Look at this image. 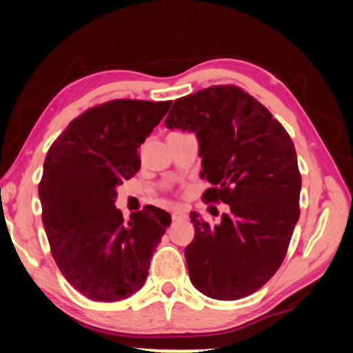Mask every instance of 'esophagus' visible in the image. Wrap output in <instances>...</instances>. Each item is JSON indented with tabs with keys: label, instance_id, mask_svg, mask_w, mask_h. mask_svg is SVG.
Listing matches in <instances>:
<instances>
[{
	"label": "esophagus",
	"instance_id": "1",
	"mask_svg": "<svg viewBox=\"0 0 353 353\" xmlns=\"http://www.w3.org/2000/svg\"><path fill=\"white\" fill-rule=\"evenodd\" d=\"M188 219V214L182 210H174L172 211V220H176V222H182V220Z\"/></svg>",
	"mask_w": 353,
	"mask_h": 353
}]
</instances>
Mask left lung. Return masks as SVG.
Instances as JSON below:
<instances>
[{
	"label": "left lung",
	"mask_w": 353,
	"mask_h": 353,
	"mask_svg": "<svg viewBox=\"0 0 353 353\" xmlns=\"http://www.w3.org/2000/svg\"><path fill=\"white\" fill-rule=\"evenodd\" d=\"M168 128L194 131L205 202L230 205L219 225L191 214L185 248L191 283L206 296L239 300L279 271L300 217L301 174L291 136L237 85H212L179 98Z\"/></svg>",
	"instance_id": "left-lung-1"
}]
</instances>
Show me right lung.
Returning <instances> with one entry per match:
<instances>
[{
    "instance_id": "obj_1",
    "label": "right lung",
    "mask_w": 353,
    "mask_h": 353,
    "mask_svg": "<svg viewBox=\"0 0 353 353\" xmlns=\"http://www.w3.org/2000/svg\"><path fill=\"white\" fill-rule=\"evenodd\" d=\"M171 101L113 99L68 123L46 156L38 186L54 261L87 299L119 301L143 286L171 216L147 205L123 220L116 188L141 168L137 148Z\"/></svg>"
}]
</instances>
